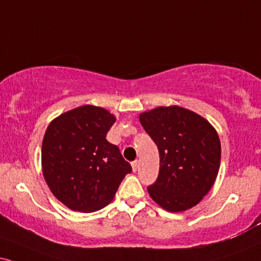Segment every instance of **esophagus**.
I'll use <instances>...</instances> for the list:
<instances>
[{"instance_id": "1", "label": "esophagus", "mask_w": 261, "mask_h": 261, "mask_svg": "<svg viewBox=\"0 0 261 261\" xmlns=\"http://www.w3.org/2000/svg\"><path fill=\"white\" fill-rule=\"evenodd\" d=\"M138 165H140V163H138V160H135L131 163V166H133V170L136 172V171L138 170Z\"/></svg>"}]
</instances>
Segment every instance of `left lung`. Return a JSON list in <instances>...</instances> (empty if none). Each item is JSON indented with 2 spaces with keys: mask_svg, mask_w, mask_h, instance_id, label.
<instances>
[{
  "mask_svg": "<svg viewBox=\"0 0 261 261\" xmlns=\"http://www.w3.org/2000/svg\"><path fill=\"white\" fill-rule=\"evenodd\" d=\"M140 121L160 155L159 174L148 187L150 197L170 212L194 207L218 174L222 149L217 131L201 115L178 106L142 113Z\"/></svg>",
  "mask_w": 261,
  "mask_h": 261,
  "instance_id": "left-lung-1",
  "label": "left lung"
}]
</instances>
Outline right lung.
I'll list each match as a JSON object with an SVG mask.
<instances>
[{"mask_svg":"<svg viewBox=\"0 0 261 261\" xmlns=\"http://www.w3.org/2000/svg\"><path fill=\"white\" fill-rule=\"evenodd\" d=\"M115 117L85 106L49 124L42 144V169L51 193L68 208L95 212L113 200L125 174L133 172L119 148L107 141Z\"/></svg>","mask_w":261,"mask_h":261,"instance_id":"right-lung-1","label":"right lung"}]
</instances>
